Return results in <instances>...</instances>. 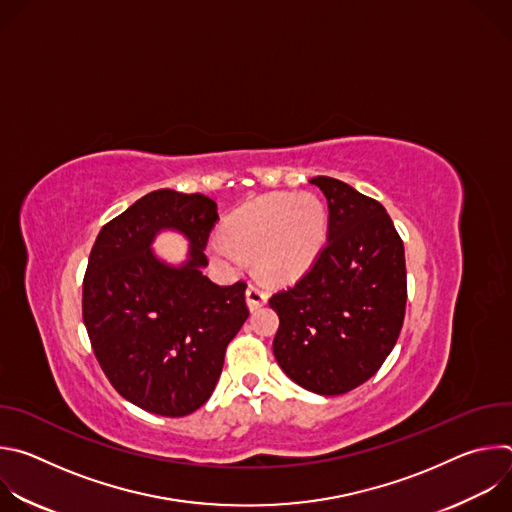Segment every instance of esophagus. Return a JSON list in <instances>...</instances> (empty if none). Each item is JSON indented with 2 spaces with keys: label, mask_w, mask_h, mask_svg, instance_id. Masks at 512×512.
Here are the masks:
<instances>
[{
  "label": "esophagus",
  "mask_w": 512,
  "mask_h": 512,
  "mask_svg": "<svg viewBox=\"0 0 512 512\" xmlns=\"http://www.w3.org/2000/svg\"><path fill=\"white\" fill-rule=\"evenodd\" d=\"M267 302V291L259 283H249L247 287V306L249 310H257Z\"/></svg>",
  "instance_id": "1"
}]
</instances>
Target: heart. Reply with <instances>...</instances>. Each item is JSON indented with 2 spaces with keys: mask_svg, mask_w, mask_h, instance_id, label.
Here are the masks:
<instances>
[{
  "mask_svg": "<svg viewBox=\"0 0 512 512\" xmlns=\"http://www.w3.org/2000/svg\"><path fill=\"white\" fill-rule=\"evenodd\" d=\"M326 235V206L314 194H269L241 210L225 225V239H214V259L237 267L255 259L269 281L300 277L318 257Z\"/></svg>",
  "mask_w": 512,
  "mask_h": 512,
  "instance_id": "obj_1",
  "label": "heart"
}]
</instances>
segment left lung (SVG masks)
I'll return each mask as SVG.
<instances>
[{
  "instance_id": "obj_1",
  "label": "left lung",
  "mask_w": 512,
  "mask_h": 512,
  "mask_svg": "<svg viewBox=\"0 0 512 512\" xmlns=\"http://www.w3.org/2000/svg\"><path fill=\"white\" fill-rule=\"evenodd\" d=\"M328 200V243L306 275L271 296L273 354L283 373L318 395L369 381L393 350L407 302L405 249L385 206L316 176Z\"/></svg>"
}]
</instances>
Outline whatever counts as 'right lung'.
I'll list each match as a JSON object with an SVG mask.
<instances>
[{
	"label": "right lung",
	"mask_w": 512,
	"mask_h": 512,
	"mask_svg": "<svg viewBox=\"0 0 512 512\" xmlns=\"http://www.w3.org/2000/svg\"><path fill=\"white\" fill-rule=\"evenodd\" d=\"M216 221L212 198L162 188L109 221L91 249L83 320L95 356L121 397L156 415L184 417L208 401L249 318L243 281L216 285L202 273ZM162 230L191 243L178 268L151 249Z\"/></svg>",
	"instance_id": "1"
}]
</instances>
